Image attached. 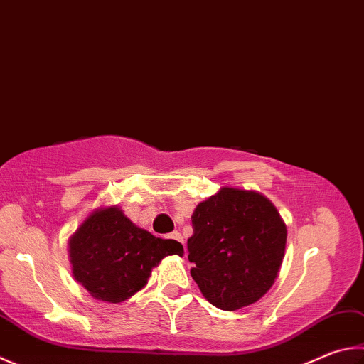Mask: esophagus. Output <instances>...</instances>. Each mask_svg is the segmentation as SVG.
Listing matches in <instances>:
<instances>
[{
	"mask_svg": "<svg viewBox=\"0 0 364 364\" xmlns=\"http://www.w3.org/2000/svg\"><path fill=\"white\" fill-rule=\"evenodd\" d=\"M171 239H173V240H176V242H180L181 243V245H184V240H183V237H181V234L180 232H171Z\"/></svg>",
	"mask_w": 364,
	"mask_h": 364,
	"instance_id": "esophagus-1",
	"label": "esophagus"
}]
</instances>
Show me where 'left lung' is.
<instances>
[{
	"label": "left lung",
	"mask_w": 364,
	"mask_h": 364,
	"mask_svg": "<svg viewBox=\"0 0 364 364\" xmlns=\"http://www.w3.org/2000/svg\"><path fill=\"white\" fill-rule=\"evenodd\" d=\"M191 220L188 259L205 299L221 310L259 301L285 257L287 224L275 205L256 191L223 186Z\"/></svg>",
	"instance_id": "obj_1"
}]
</instances>
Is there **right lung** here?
<instances>
[{
	"mask_svg": "<svg viewBox=\"0 0 364 364\" xmlns=\"http://www.w3.org/2000/svg\"><path fill=\"white\" fill-rule=\"evenodd\" d=\"M75 280L97 301H127L146 287L165 256H183L180 242L159 239L132 223L117 205L95 208L68 240Z\"/></svg>",
	"mask_w": 364,
	"mask_h": 364,
	"instance_id": "obj_1",
	"label": "right lung"
}]
</instances>
